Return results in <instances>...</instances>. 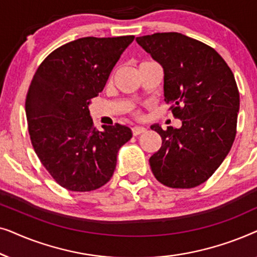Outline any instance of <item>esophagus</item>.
<instances>
[{"mask_svg":"<svg viewBox=\"0 0 257 257\" xmlns=\"http://www.w3.org/2000/svg\"><path fill=\"white\" fill-rule=\"evenodd\" d=\"M144 132H146V128L143 127V126H133V127H132V135L133 136H139Z\"/></svg>","mask_w":257,"mask_h":257,"instance_id":"1","label":"esophagus"}]
</instances>
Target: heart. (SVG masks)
I'll list each match as a JSON object with an SVG mask.
<instances>
[{
    "instance_id": "b5f03b06",
    "label": "heart",
    "mask_w": 257,
    "mask_h": 257,
    "mask_svg": "<svg viewBox=\"0 0 257 257\" xmlns=\"http://www.w3.org/2000/svg\"><path fill=\"white\" fill-rule=\"evenodd\" d=\"M143 63H145V62H143ZM112 79V76L110 77V80ZM133 114L136 115V117H140V111H138V110H136V111H133Z\"/></svg>"
}]
</instances>
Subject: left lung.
I'll return each mask as SVG.
<instances>
[{"mask_svg":"<svg viewBox=\"0 0 257 257\" xmlns=\"http://www.w3.org/2000/svg\"><path fill=\"white\" fill-rule=\"evenodd\" d=\"M164 69V94L182 126L151 128L161 147L150 158L152 173L171 188H193L212 177L236 136L240 94L234 75L212 47L179 33L137 37Z\"/></svg>","mask_w":257,"mask_h":257,"instance_id":"left-lung-1","label":"left lung"}]
</instances>
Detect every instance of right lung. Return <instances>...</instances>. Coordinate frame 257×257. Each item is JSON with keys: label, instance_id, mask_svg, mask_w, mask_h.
I'll return each mask as SVG.
<instances>
[{"label": "right lung", "instance_id": "1", "mask_svg": "<svg viewBox=\"0 0 257 257\" xmlns=\"http://www.w3.org/2000/svg\"><path fill=\"white\" fill-rule=\"evenodd\" d=\"M135 36L83 37L51 52L35 72L26 98L28 131L38 159L52 179L72 192L100 188L113 175L127 126L94 128L91 99Z\"/></svg>", "mask_w": 257, "mask_h": 257}]
</instances>
